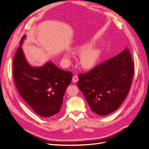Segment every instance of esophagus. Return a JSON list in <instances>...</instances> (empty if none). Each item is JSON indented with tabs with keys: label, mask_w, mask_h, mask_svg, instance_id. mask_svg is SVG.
Here are the masks:
<instances>
[{
	"label": "esophagus",
	"mask_w": 149,
	"mask_h": 149,
	"mask_svg": "<svg viewBox=\"0 0 149 149\" xmlns=\"http://www.w3.org/2000/svg\"><path fill=\"white\" fill-rule=\"evenodd\" d=\"M78 80H79V78H78L77 75H74L73 77V78H72L73 82H74V83H76V82L78 81Z\"/></svg>",
	"instance_id": "34e87169"
}]
</instances>
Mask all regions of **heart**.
<instances>
[{"label": "heart", "instance_id": "obj_1", "mask_svg": "<svg viewBox=\"0 0 149 149\" xmlns=\"http://www.w3.org/2000/svg\"><path fill=\"white\" fill-rule=\"evenodd\" d=\"M91 43L80 44L74 48V50L80 53V64L83 68L88 69L94 66L100 56V49L96 47H91ZM65 58L69 59L70 56L68 53L64 54Z\"/></svg>", "mask_w": 149, "mask_h": 149}]
</instances>
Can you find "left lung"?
Instances as JSON below:
<instances>
[{"label": "left lung", "instance_id": "obj_1", "mask_svg": "<svg viewBox=\"0 0 149 149\" xmlns=\"http://www.w3.org/2000/svg\"><path fill=\"white\" fill-rule=\"evenodd\" d=\"M133 74V60L125 48L89 72L80 74L77 85L91 111L103 116L121 106L129 92Z\"/></svg>", "mask_w": 149, "mask_h": 149}]
</instances>
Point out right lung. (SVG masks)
<instances>
[{"label":"right lung","instance_id":"right-lung-1","mask_svg":"<svg viewBox=\"0 0 149 149\" xmlns=\"http://www.w3.org/2000/svg\"><path fill=\"white\" fill-rule=\"evenodd\" d=\"M22 37L13 59V77L21 97L37 114L51 117L61 107L63 97L73 74L58 68L51 61L42 66H32L25 57Z\"/></svg>","mask_w":149,"mask_h":149}]
</instances>
